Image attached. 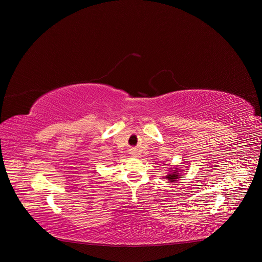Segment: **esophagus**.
Returning <instances> with one entry per match:
<instances>
[{"instance_id": "1", "label": "esophagus", "mask_w": 262, "mask_h": 262, "mask_svg": "<svg viewBox=\"0 0 262 262\" xmlns=\"http://www.w3.org/2000/svg\"><path fill=\"white\" fill-rule=\"evenodd\" d=\"M132 154H133V156H136V154H135V151H133V152H132Z\"/></svg>"}]
</instances>
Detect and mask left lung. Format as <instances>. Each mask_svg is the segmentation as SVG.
Segmentation results:
<instances>
[{"label": "left lung", "instance_id": "left-lung-1", "mask_svg": "<svg viewBox=\"0 0 262 262\" xmlns=\"http://www.w3.org/2000/svg\"><path fill=\"white\" fill-rule=\"evenodd\" d=\"M178 171L177 170H174V172L173 173H171V174H169V175H167L166 176V178L169 180V182H174L177 178H178Z\"/></svg>", "mask_w": 262, "mask_h": 262}]
</instances>
